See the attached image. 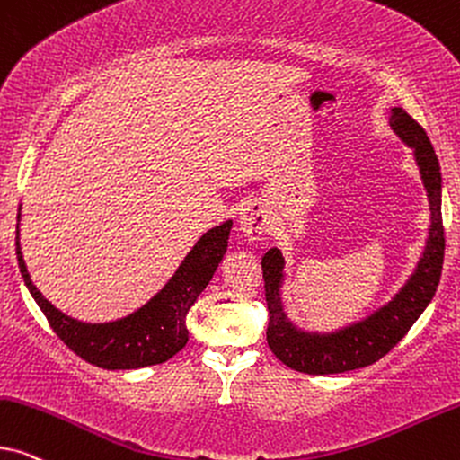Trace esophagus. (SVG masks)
<instances>
[{
  "mask_svg": "<svg viewBox=\"0 0 460 460\" xmlns=\"http://www.w3.org/2000/svg\"><path fill=\"white\" fill-rule=\"evenodd\" d=\"M238 226L252 241H258V238L266 232V216L264 208H261L258 202H249L241 208V216H238Z\"/></svg>",
  "mask_w": 460,
  "mask_h": 460,
  "instance_id": "esophagus-1",
  "label": "esophagus"
}]
</instances>
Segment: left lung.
<instances>
[{
  "label": "left lung",
  "instance_id": "8db88e82",
  "mask_svg": "<svg viewBox=\"0 0 460 460\" xmlns=\"http://www.w3.org/2000/svg\"><path fill=\"white\" fill-rule=\"evenodd\" d=\"M391 128L414 147L416 163L420 166L425 181L429 205H431V228H429L427 249L416 272L408 285L399 291L389 306L380 308L372 317L347 330L330 336H310L291 327L285 321L279 297V285L283 279V255L279 249H270L261 258L264 291L270 321H268L266 340L277 359L285 366L304 374H342L350 369L367 367L397 347L399 340L410 332L422 310L433 300L438 291L441 266H444L446 236L441 222V172L431 141L425 128L402 107L391 111Z\"/></svg>",
  "mask_w": 460,
  "mask_h": 460
}]
</instances>
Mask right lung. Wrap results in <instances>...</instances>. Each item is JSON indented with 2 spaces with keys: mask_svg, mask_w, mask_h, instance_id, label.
<instances>
[{
  "mask_svg": "<svg viewBox=\"0 0 460 460\" xmlns=\"http://www.w3.org/2000/svg\"><path fill=\"white\" fill-rule=\"evenodd\" d=\"M21 219V208H19ZM232 222L208 230L192 252L179 266L175 277L156 297L137 310L127 319L113 323L91 325L65 317L35 288L29 277L25 260H22L19 236H16V258L27 289L44 313L52 332L63 340V344L74 350L77 357L103 369H135L156 366L171 359L188 342L186 314L192 308L196 297L211 281L217 270L226 249H228Z\"/></svg>",
  "mask_w": 460,
  "mask_h": 460,
  "instance_id": "right-lung-1",
  "label": "right lung"
}]
</instances>
